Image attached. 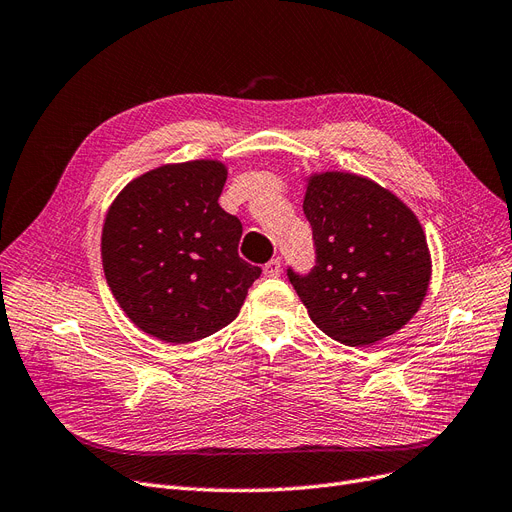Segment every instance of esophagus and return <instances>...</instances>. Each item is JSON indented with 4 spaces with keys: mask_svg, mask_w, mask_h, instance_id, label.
Listing matches in <instances>:
<instances>
[{
    "mask_svg": "<svg viewBox=\"0 0 512 512\" xmlns=\"http://www.w3.org/2000/svg\"><path fill=\"white\" fill-rule=\"evenodd\" d=\"M280 272H282V266H280V257H274V259H270L266 266H263V274L266 276H270V278H276V276H280Z\"/></svg>",
    "mask_w": 512,
    "mask_h": 512,
    "instance_id": "1",
    "label": "esophagus"
}]
</instances>
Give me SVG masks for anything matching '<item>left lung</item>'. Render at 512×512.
I'll list each match as a JSON object with an SVG mask.
<instances>
[{
	"instance_id": "8db88e82",
	"label": "left lung",
	"mask_w": 512,
	"mask_h": 512,
	"mask_svg": "<svg viewBox=\"0 0 512 512\" xmlns=\"http://www.w3.org/2000/svg\"><path fill=\"white\" fill-rule=\"evenodd\" d=\"M304 213L316 263L287 276L314 325L346 346H371L407 325L432 270L411 208L371 179L323 173L308 181Z\"/></svg>"
}]
</instances>
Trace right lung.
<instances>
[{
  "label": "right lung",
  "mask_w": 512,
  "mask_h": 512,
  "mask_svg": "<svg viewBox=\"0 0 512 512\" xmlns=\"http://www.w3.org/2000/svg\"><path fill=\"white\" fill-rule=\"evenodd\" d=\"M225 179L217 160L166 164L130 181L107 211V285L132 323L162 342L230 325L261 274L238 255L240 219L217 202Z\"/></svg>",
  "instance_id": "obj_1"
}]
</instances>
